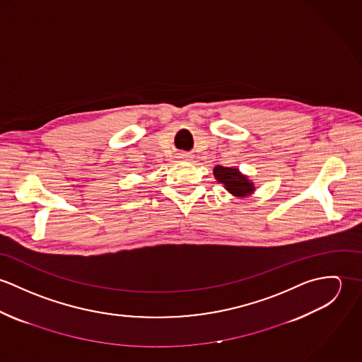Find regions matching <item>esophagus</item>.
<instances>
[{
  "instance_id": "esophagus-1",
  "label": "esophagus",
  "mask_w": 362,
  "mask_h": 362,
  "mask_svg": "<svg viewBox=\"0 0 362 362\" xmlns=\"http://www.w3.org/2000/svg\"><path fill=\"white\" fill-rule=\"evenodd\" d=\"M180 157H182V158H188L189 156L185 155V153H182V155H180Z\"/></svg>"
}]
</instances>
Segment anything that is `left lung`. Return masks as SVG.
Returning a JSON list of instances; mask_svg holds the SVG:
<instances>
[{
    "mask_svg": "<svg viewBox=\"0 0 362 362\" xmlns=\"http://www.w3.org/2000/svg\"><path fill=\"white\" fill-rule=\"evenodd\" d=\"M213 174L217 182L223 184L224 188L234 197L244 198L255 191L254 182H251L247 175L241 174L238 168L216 165L213 168Z\"/></svg>",
    "mask_w": 362,
    "mask_h": 362,
    "instance_id": "8db88e82",
    "label": "left lung"
}]
</instances>
